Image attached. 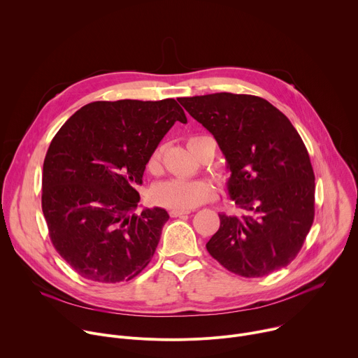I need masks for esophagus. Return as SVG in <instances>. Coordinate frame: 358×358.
<instances>
[{
  "label": "esophagus",
  "mask_w": 358,
  "mask_h": 358,
  "mask_svg": "<svg viewBox=\"0 0 358 358\" xmlns=\"http://www.w3.org/2000/svg\"><path fill=\"white\" fill-rule=\"evenodd\" d=\"M191 211L189 210H171L170 211V217L171 218H177V217H182V215H187V214H189Z\"/></svg>",
  "instance_id": "1"
}]
</instances>
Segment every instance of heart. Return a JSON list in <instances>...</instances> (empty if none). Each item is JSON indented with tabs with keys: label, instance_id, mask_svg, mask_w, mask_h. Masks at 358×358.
I'll return each mask as SVG.
<instances>
[{
	"label": "heart",
	"instance_id": "b5f03b06",
	"mask_svg": "<svg viewBox=\"0 0 358 358\" xmlns=\"http://www.w3.org/2000/svg\"><path fill=\"white\" fill-rule=\"evenodd\" d=\"M162 148L152 152L148 160V170L157 173L160 170ZM215 187L207 180H180L171 178L152 188V198L167 208L191 210L215 198Z\"/></svg>",
	"mask_w": 358,
	"mask_h": 358
}]
</instances>
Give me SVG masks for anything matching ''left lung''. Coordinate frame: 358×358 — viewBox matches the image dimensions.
I'll return each mask as SVG.
<instances>
[{"label": "left lung", "mask_w": 358, "mask_h": 358, "mask_svg": "<svg viewBox=\"0 0 358 358\" xmlns=\"http://www.w3.org/2000/svg\"><path fill=\"white\" fill-rule=\"evenodd\" d=\"M217 140L228 189L242 217L220 214L207 250L229 272L262 278L287 266L315 220V173L308 148L268 100L213 93L177 99Z\"/></svg>", "instance_id": "obj_1"}]
</instances>
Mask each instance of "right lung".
Masks as SVG:
<instances>
[{"label":"right lung","instance_id":"1","mask_svg":"<svg viewBox=\"0 0 358 358\" xmlns=\"http://www.w3.org/2000/svg\"><path fill=\"white\" fill-rule=\"evenodd\" d=\"M176 122L174 99L92 101L71 116L43 160L42 213L57 252L82 278L127 282L151 261L169 221L136 214L145 164Z\"/></svg>","mask_w":358,"mask_h":358}]
</instances>
